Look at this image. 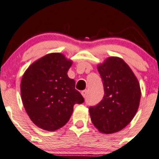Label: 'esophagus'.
<instances>
[{
  "mask_svg": "<svg viewBox=\"0 0 159 159\" xmlns=\"http://www.w3.org/2000/svg\"><path fill=\"white\" fill-rule=\"evenodd\" d=\"M81 94H82V96L84 98H86L87 97V95H88V90H83L82 92H81Z\"/></svg>",
  "mask_w": 159,
  "mask_h": 159,
  "instance_id": "34e87169",
  "label": "esophagus"
}]
</instances>
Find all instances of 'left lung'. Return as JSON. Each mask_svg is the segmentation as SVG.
Segmentation results:
<instances>
[{"mask_svg":"<svg viewBox=\"0 0 159 159\" xmlns=\"http://www.w3.org/2000/svg\"><path fill=\"white\" fill-rule=\"evenodd\" d=\"M102 78L104 97L90 106L94 126L103 134L119 131L133 119L140 100V88L128 64L118 57H109L97 68Z\"/></svg>","mask_w":159,"mask_h":159,"instance_id":"left-lung-1","label":"left lung"}]
</instances>
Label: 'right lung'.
Masks as SVG:
<instances>
[{
	"label": "right lung",
	"instance_id": "add662e5",
	"mask_svg": "<svg viewBox=\"0 0 159 159\" xmlns=\"http://www.w3.org/2000/svg\"><path fill=\"white\" fill-rule=\"evenodd\" d=\"M71 64L62 54L50 53L31 64L22 76V103L38 128L58 130L69 121L75 104L84 101L75 80L68 77Z\"/></svg>",
	"mask_w": 159,
	"mask_h": 159
}]
</instances>
